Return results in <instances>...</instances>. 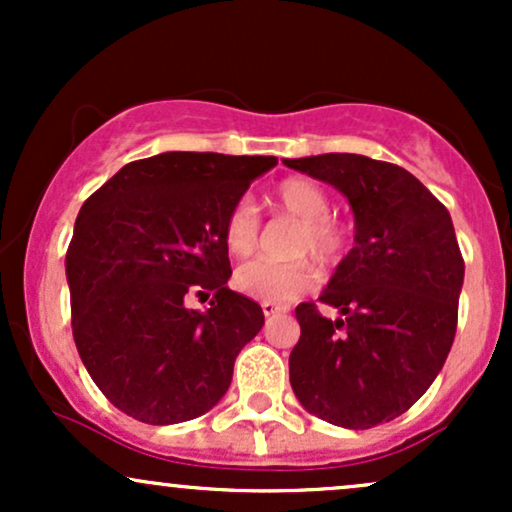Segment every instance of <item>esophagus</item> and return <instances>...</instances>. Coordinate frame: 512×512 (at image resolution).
<instances>
[{"label":"esophagus","mask_w":512,"mask_h":512,"mask_svg":"<svg viewBox=\"0 0 512 512\" xmlns=\"http://www.w3.org/2000/svg\"><path fill=\"white\" fill-rule=\"evenodd\" d=\"M284 305H276V303H262V313L267 317H272L276 313H284Z\"/></svg>","instance_id":"esophagus-1"}]
</instances>
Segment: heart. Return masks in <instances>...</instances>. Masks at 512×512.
<instances>
[{"instance_id": "1", "label": "heart", "mask_w": 512, "mask_h": 512, "mask_svg": "<svg viewBox=\"0 0 512 512\" xmlns=\"http://www.w3.org/2000/svg\"><path fill=\"white\" fill-rule=\"evenodd\" d=\"M276 214L298 221V231L291 238V255L296 260H269L257 257L236 269V286L240 293L264 303H289L303 296L317 284L313 262L320 267H337L349 248V231L342 221L330 216V195L320 182L310 178H289L279 182L272 195ZM260 216L248 197H240L226 219L223 240L233 255H250L260 240Z\"/></svg>"}]
</instances>
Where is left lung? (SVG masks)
I'll list each match as a JSON object with an SVG mask.
<instances>
[{
	"label": "left lung",
	"mask_w": 512,
	"mask_h": 512,
	"mask_svg": "<svg viewBox=\"0 0 512 512\" xmlns=\"http://www.w3.org/2000/svg\"><path fill=\"white\" fill-rule=\"evenodd\" d=\"M349 199L356 245L320 301L301 303L291 387L310 414L344 428L397 419L450 354L464 260L448 209L409 170L358 154L284 158Z\"/></svg>",
	"instance_id": "left-lung-1"
}]
</instances>
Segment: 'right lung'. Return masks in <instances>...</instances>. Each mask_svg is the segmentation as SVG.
<instances>
[{
	"label": "right lung",
	"mask_w": 512,
	"mask_h": 512,
	"mask_svg": "<svg viewBox=\"0 0 512 512\" xmlns=\"http://www.w3.org/2000/svg\"><path fill=\"white\" fill-rule=\"evenodd\" d=\"M274 166V156L168 151L127 163L81 207L67 250L74 342L132 419L180 424L226 395L264 313L226 286L223 219ZM209 290L207 311L186 308Z\"/></svg>",
	"instance_id": "right-lung-1"
}]
</instances>
